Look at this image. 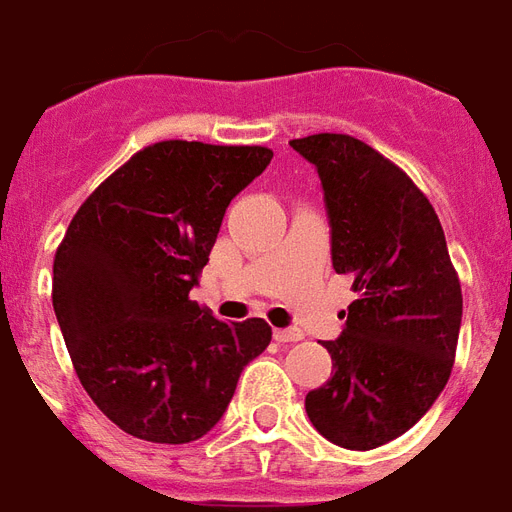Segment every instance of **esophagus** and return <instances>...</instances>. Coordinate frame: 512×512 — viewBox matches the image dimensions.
Segmentation results:
<instances>
[{"mask_svg": "<svg viewBox=\"0 0 512 512\" xmlns=\"http://www.w3.org/2000/svg\"><path fill=\"white\" fill-rule=\"evenodd\" d=\"M304 333L301 330H285V327H275V341L290 343V341H301Z\"/></svg>", "mask_w": 512, "mask_h": 512, "instance_id": "esophagus-1", "label": "esophagus"}]
</instances>
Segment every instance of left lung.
Here are the masks:
<instances>
[{"mask_svg":"<svg viewBox=\"0 0 512 512\" xmlns=\"http://www.w3.org/2000/svg\"><path fill=\"white\" fill-rule=\"evenodd\" d=\"M317 166L333 269L354 277L333 378L306 394L312 425L346 449L394 441L431 410L455 365L460 277L433 206L394 161L351 134L290 140Z\"/></svg>","mask_w":512,"mask_h":512,"instance_id":"8db88e82","label":"left lung"}]
</instances>
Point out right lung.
Segmentation results:
<instances>
[{"label": "right lung", "instance_id": "right-lung-1", "mask_svg": "<svg viewBox=\"0 0 512 512\" xmlns=\"http://www.w3.org/2000/svg\"><path fill=\"white\" fill-rule=\"evenodd\" d=\"M269 161L261 145H147L81 203L57 245L52 306L73 370L129 436L200 439L272 341L261 317L222 322L190 298L230 200Z\"/></svg>", "mask_w": 512, "mask_h": 512}]
</instances>
